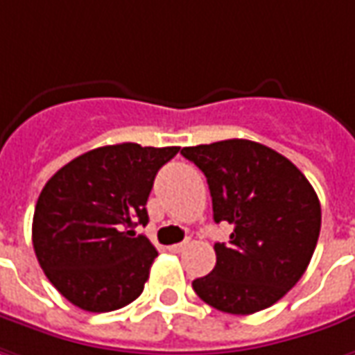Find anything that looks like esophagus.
Masks as SVG:
<instances>
[{
  "label": "esophagus",
  "mask_w": 355,
  "mask_h": 355,
  "mask_svg": "<svg viewBox=\"0 0 355 355\" xmlns=\"http://www.w3.org/2000/svg\"><path fill=\"white\" fill-rule=\"evenodd\" d=\"M187 247H188V241H184V243H177V245H171L168 248H171L173 252H182Z\"/></svg>",
  "instance_id": "34e87169"
}]
</instances>
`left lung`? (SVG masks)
Here are the masks:
<instances>
[{
	"mask_svg": "<svg viewBox=\"0 0 355 355\" xmlns=\"http://www.w3.org/2000/svg\"><path fill=\"white\" fill-rule=\"evenodd\" d=\"M208 178L214 221L233 225L216 243V268L192 282L198 297L231 315L274 305L309 266L320 233V204L289 159L250 139L180 151Z\"/></svg>",
	"mask_w": 355,
	"mask_h": 355,
	"instance_id": "8db88e82",
	"label": "left lung"
}]
</instances>
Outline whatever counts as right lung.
<instances>
[{
    "instance_id": "add662e5",
    "label": "right lung",
    "mask_w": 355,
    "mask_h": 355,
    "mask_svg": "<svg viewBox=\"0 0 355 355\" xmlns=\"http://www.w3.org/2000/svg\"><path fill=\"white\" fill-rule=\"evenodd\" d=\"M178 149L96 147L46 182L33 218V245L46 278L69 303L108 313L139 297L157 250L134 229L146 227L155 175Z\"/></svg>"
}]
</instances>
